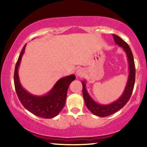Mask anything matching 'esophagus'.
<instances>
[{
    "label": "esophagus",
    "instance_id": "esophagus-1",
    "mask_svg": "<svg viewBox=\"0 0 147 147\" xmlns=\"http://www.w3.org/2000/svg\"><path fill=\"white\" fill-rule=\"evenodd\" d=\"M84 69H82V68H80V69H78L76 71V75L77 77H82L84 75Z\"/></svg>",
    "mask_w": 147,
    "mask_h": 147
}]
</instances>
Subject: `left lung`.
Instances as JSON below:
<instances>
[{"mask_svg":"<svg viewBox=\"0 0 147 147\" xmlns=\"http://www.w3.org/2000/svg\"><path fill=\"white\" fill-rule=\"evenodd\" d=\"M112 35H113L114 42L116 44L121 47L126 53L128 63V80L122 95L118 100L111 104H106V105L98 104L94 101L88 94L86 89V80L82 81V86H83L82 92H83V96L86 106L92 114L100 117H105V116L111 115L123 108L131 96L132 91H133L134 82H135V65H134L133 55H132L131 49L128 44L120 37L114 34H112Z\"/></svg>","mask_w":147,"mask_h":147,"instance_id":"obj_1","label":"left lung"}]
</instances>
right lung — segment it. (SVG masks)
<instances>
[{"mask_svg": "<svg viewBox=\"0 0 147 147\" xmlns=\"http://www.w3.org/2000/svg\"><path fill=\"white\" fill-rule=\"evenodd\" d=\"M24 46L16 63L14 82L18 98L23 106L30 112L43 118H52L59 114L65 104L68 88L76 76L74 74L59 79L46 94L36 96L30 94L22 86L19 76V68L25 52Z\"/></svg>", "mask_w": 147, "mask_h": 147, "instance_id": "add662e5", "label": "right lung"}]
</instances>
